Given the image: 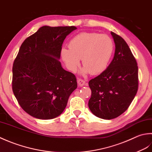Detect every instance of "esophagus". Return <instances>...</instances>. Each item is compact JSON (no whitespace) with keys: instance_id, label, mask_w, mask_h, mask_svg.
Here are the masks:
<instances>
[{"instance_id":"esophagus-1","label":"esophagus","mask_w":152,"mask_h":152,"mask_svg":"<svg viewBox=\"0 0 152 152\" xmlns=\"http://www.w3.org/2000/svg\"><path fill=\"white\" fill-rule=\"evenodd\" d=\"M77 83H78L79 86H83V85H85L86 83L84 80H83L81 79H77Z\"/></svg>"}]
</instances>
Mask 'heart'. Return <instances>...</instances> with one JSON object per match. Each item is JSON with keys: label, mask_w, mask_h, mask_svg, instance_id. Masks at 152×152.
<instances>
[{"label": "heart", "mask_w": 152, "mask_h": 152, "mask_svg": "<svg viewBox=\"0 0 152 152\" xmlns=\"http://www.w3.org/2000/svg\"><path fill=\"white\" fill-rule=\"evenodd\" d=\"M114 48L113 40L108 35L83 32L71 39L69 48H61L60 56L67 69L72 72H75L82 59L84 66L82 74L98 75L109 66Z\"/></svg>", "instance_id": "heart-1"}]
</instances>
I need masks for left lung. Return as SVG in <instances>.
<instances>
[{"mask_svg":"<svg viewBox=\"0 0 152 152\" xmlns=\"http://www.w3.org/2000/svg\"><path fill=\"white\" fill-rule=\"evenodd\" d=\"M115 45L113 60L88 85L91 97L88 107L99 118L112 119L128 109L138 88L137 62L129 46L121 37L111 32Z\"/></svg>","mask_w":152,"mask_h":152,"instance_id":"obj_1","label":"left lung"}]
</instances>
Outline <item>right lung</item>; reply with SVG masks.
Masks as SVG:
<instances>
[{
  "mask_svg": "<svg viewBox=\"0 0 152 152\" xmlns=\"http://www.w3.org/2000/svg\"><path fill=\"white\" fill-rule=\"evenodd\" d=\"M76 29L43 26L20 46L12 67V91L21 108L33 117L60 115L77 87L75 75L59 61L64 39Z\"/></svg>",
  "mask_w": 152,
  "mask_h": 152,
  "instance_id": "1",
  "label": "right lung"
}]
</instances>
